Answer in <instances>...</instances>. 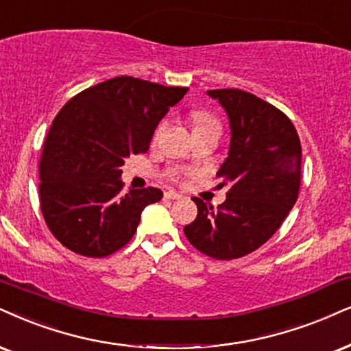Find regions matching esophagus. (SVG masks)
Segmentation results:
<instances>
[{
  "label": "esophagus",
  "mask_w": 351,
  "mask_h": 351,
  "mask_svg": "<svg viewBox=\"0 0 351 351\" xmlns=\"http://www.w3.org/2000/svg\"><path fill=\"white\" fill-rule=\"evenodd\" d=\"M163 197H165L167 201H178V199H181V194L175 193V191H167V193L163 194Z\"/></svg>",
  "instance_id": "obj_1"
}]
</instances>
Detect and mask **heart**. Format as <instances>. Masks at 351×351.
Masks as SVG:
<instances>
[{
    "label": "heart",
    "mask_w": 351,
    "mask_h": 351,
    "mask_svg": "<svg viewBox=\"0 0 351 351\" xmlns=\"http://www.w3.org/2000/svg\"><path fill=\"white\" fill-rule=\"evenodd\" d=\"M191 119H193V126H194V131H199V130H207V128H215V130H220V121L217 119V117H214L212 113L206 112V110H194L193 113H191ZM163 128H165V123H160L157 126V130H155V139H157L158 136H160V132Z\"/></svg>",
    "instance_id": "heart-1"
}]
</instances>
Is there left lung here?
<instances>
[{"label": "left lung", "mask_w": 351, "mask_h": 351, "mask_svg": "<svg viewBox=\"0 0 351 351\" xmlns=\"http://www.w3.org/2000/svg\"><path fill=\"white\" fill-rule=\"evenodd\" d=\"M230 119L228 157L217 176L230 184L214 208L194 197L197 217L184 234L202 254L238 259L264 245L295 206L301 183V144L285 113L239 88L207 90Z\"/></svg>", "instance_id": "8db88e82"}]
</instances>
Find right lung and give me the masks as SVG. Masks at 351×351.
I'll return each mask as SVG.
<instances>
[{
    "mask_svg": "<svg viewBox=\"0 0 351 351\" xmlns=\"http://www.w3.org/2000/svg\"><path fill=\"white\" fill-rule=\"evenodd\" d=\"M186 92L119 76L79 92L60 110L40 155L38 197L61 245L105 257L130 243L144 207L163 193L144 188L124 194V158L147 152L157 124Z\"/></svg>",
    "mask_w": 351,
    "mask_h": 351,
    "instance_id": "1",
    "label": "right lung"
}]
</instances>
